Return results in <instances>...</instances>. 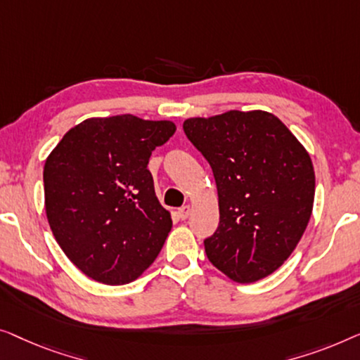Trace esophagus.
<instances>
[{
	"instance_id": "34e87169",
	"label": "esophagus",
	"mask_w": 360,
	"mask_h": 360,
	"mask_svg": "<svg viewBox=\"0 0 360 360\" xmlns=\"http://www.w3.org/2000/svg\"><path fill=\"white\" fill-rule=\"evenodd\" d=\"M178 215H179V219H181V220H186L187 217L191 215V207H189V205L181 207V209L178 210Z\"/></svg>"
}]
</instances>
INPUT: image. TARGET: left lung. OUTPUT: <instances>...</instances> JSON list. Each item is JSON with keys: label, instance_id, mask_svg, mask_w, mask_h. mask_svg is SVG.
<instances>
[{"label": "left lung", "instance_id": "obj_1", "mask_svg": "<svg viewBox=\"0 0 360 360\" xmlns=\"http://www.w3.org/2000/svg\"><path fill=\"white\" fill-rule=\"evenodd\" d=\"M209 161L219 192V229L204 241L209 261L231 281L264 279L292 255L310 221V155L274 114L229 110L182 124Z\"/></svg>", "mask_w": 360, "mask_h": 360}]
</instances>
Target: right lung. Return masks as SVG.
<instances>
[{"label":"right lung","instance_id":"add662e5","mask_svg":"<svg viewBox=\"0 0 360 360\" xmlns=\"http://www.w3.org/2000/svg\"><path fill=\"white\" fill-rule=\"evenodd\" d=\"M174 131L171 120L91 117L45 160L49 225L68 259L93 281L124 285L160 255L173 220L146 166Z\"/></svg>","mask_w":360,"mask_h":360}]
</instances>
